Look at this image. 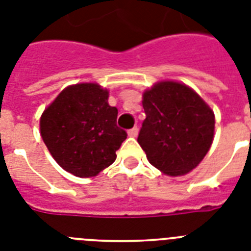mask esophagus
I'll return each instance as SVG.
<instances>
[{
    "mask_svg": "<svg viewBox=\"0 0 251 251\" xmlns=\"http://www.w3.org/2000/svg\"><path fill=\"white\" fill-rule=\"evenodd\" d=\"M127 134H129V136H131V138H136L139 134V129L138 127H132V129H130L129 131H127Z\"/></svg>",
    "mask_w": 251,
    "mask_h": 251,
    "instance_id": "1",
    "label": "esophagus"
}]
</instances>
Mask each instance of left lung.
<instances>
[{"mask_svg":"<svg viewBox=\"0 0 251 251\" xmlns=\"http://www.w3.org/2000/svg\"><path fill=\"white\" fill-rule=\"evenodd\" d=\"M145 120L138 143L151 165L182 176L201 162L214 135V113L191 88L159 81L143 93Z\"/></svg>","mask_w":251,"mask_h":251,"instance_id":"obj_1","label":"left lung"}]
</instances>
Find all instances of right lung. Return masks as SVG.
I'll return each mask as SVG.
<instances>
[{"instance_id":"obj_1","label":"right lung","mask_w":251,"mask_h":251,"mask_svg":"<svg viewBox=\"0 0 251 251\" xmlns=\"http://www.w3.org/2000/svg\"><path fill=\"white\" fill-rule=\"evenodd\" d=\"M117 108L108 104V90L97 83L65 88L41 117V135L65 171L93 177L116 159L127 134L120 129Z\"/></svg>"}]
</instances>
